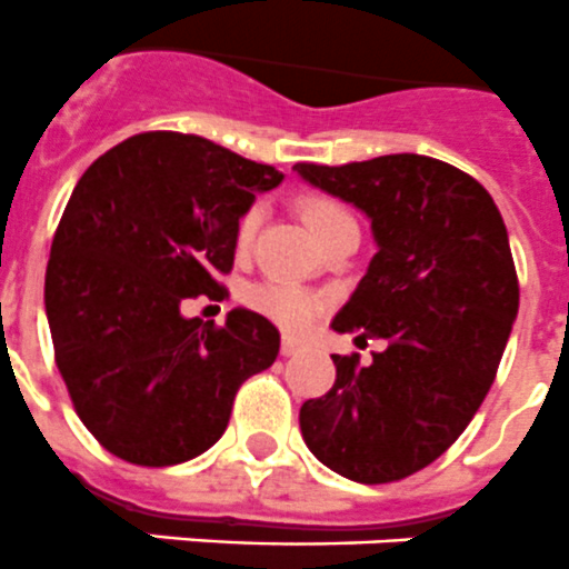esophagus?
<instances>
[{"mask_svg":"<svg viewBox=\"0 0 569 569\" xmlns=\"http://www.w3.org/2000/svg\"><path fill=\"white\" fill-rule=\"evenodd\" d=\"M299 346H302V342L296 340V337H281V355H284V358H290V355H296V351H299Z\"/></svg>","mask_w":569,"mask_h":569,"instance_id":"esophagus-1","label":"esophagus"}]
</instances>
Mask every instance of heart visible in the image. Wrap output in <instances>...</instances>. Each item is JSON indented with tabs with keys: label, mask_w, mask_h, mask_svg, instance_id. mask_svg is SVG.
Returning a JSON list of instances; mask_svg holds the SVG:
<instances>
[{
	"label": "heart",
	"mask_w": 569,
	"mask_h": 569,
	"mask_svg": "<svg viewBox=\"0 0 569 569\" xmlns=\"http://www.w3.org/2000/svg\"><path fill=\"white\" fill-rule=\"evenodd\" d=\"M299 209H302L305 223L311 227V232L322 243L340 227L355 223L349 211L342 209L337 200H331V197H305ZM261 218H264V206L261 203H252L241 211V218L234 223V247L241 252L250 250L252 241H256ZM243 299H247L252 311L281 326L284 331H305L326 308L322 296L308 288H299V284H288V281H258V284L247 290Z\"/></svg>",
	"instance_id": "heart-1"
}]
</instances>
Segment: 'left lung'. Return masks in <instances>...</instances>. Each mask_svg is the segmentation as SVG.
<instances>
[{
    "mask_svg": "<svg viewBox=\"0 0 569 569\" xmlns=\"http://www.w3.org/2000/svg\"><path fill=\"white\" fill-rule=\"evenodd\" d=\"M293 168L372 220L378 252L331 328L387 342L369 366L331 355L335 387L302 403V439L349 480H403L457 442L495 383L520 302L506 223L480 182L442 159Z\"/></svg>",
    "mask_w": 569,
    "mask_h": 569,
    "instance_id": "left-lung-1",
    "label": "left lung"
}]
</instances>
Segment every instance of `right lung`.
<instances>
[{
  "instance_id": "right-lung-1",
  "label": "right lung",
  "mask_w": 569,
  "mask_h": 569,
  "mask_svg": "<svg viewBox=\"0 0 569 569\" xmlns=\"http://www.w3.org/2000/svg\"><path fill=\"white\" fill-rule=\"evenodd\" d=\"M284 180L203 136L150 130L98 157L51 241L46 317L72 407L101 448L162 468L218 442L247 378L273 366L279 331L234 308L223 326L182 302L227 299L234 223Z\"/></svg>"
}]
</instances>
